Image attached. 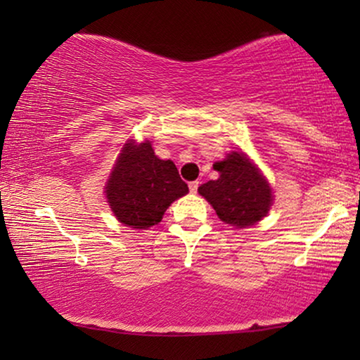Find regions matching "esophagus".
<instances>
[{"instance_id":"obj_1","label":"esophagus","mask_w":360,"mask_h":360,"mask_svg":"<svg viewBox=\"0 0 360 360\" xmlns=\"http://www.w3.org/2000/svg\"><path fill=\"white\" fill-rule=\"evenodd\" d=\"M188 186H190V191H191V193H196V191H198L200 181H198V180H195V181H190Z\"/></svg>"}]
</instances>
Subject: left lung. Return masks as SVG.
Listing matches in <instances>:
<instances>
[{
    "label": "left lung",
    "instance_id": "1",
    "mask_svg": "<svg viewBox=\"0 0 360 360\" xmlns=\"http://www.w3.org/2000/svg\"><path fill=\"white\" fill-rule=\"evenodd\" d=\"M218 180H210L198 193L213 206L226 224L248 228L259 223L272 206L269 181L244 152H231L224 160L214 162Z\"/></svg>",
    "mask_w": 360,
    "mask_h": 360
}]
</instances>
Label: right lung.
<instances>
[{"instance_id":"right-lung-1","label":"right lung","mask_w":360,"mask_h":360,"mask_svg":"<svg viewBox=\"0 0 360 360\" xmlns=\"http://www.w3.org/2000/svg\"><path fill=\"white\" fill-rule=\"evenodd\" d=\"M106 198L120 223L147 229L160 223L167 208L188 193L172 160L154 154L149 141H127L106 184Z\"/></svg>"}]
</instances>
